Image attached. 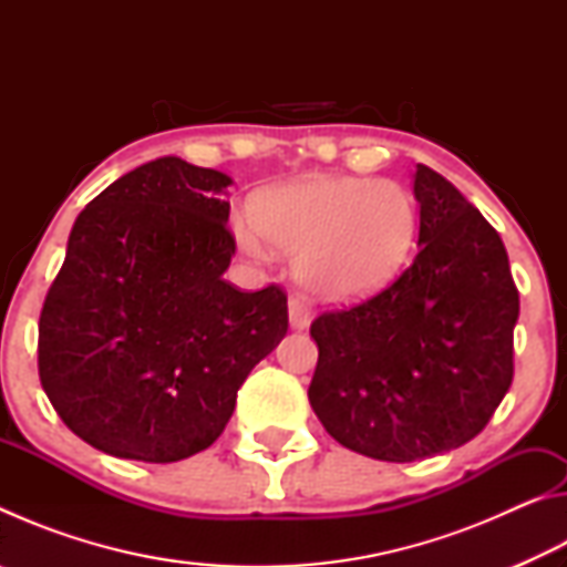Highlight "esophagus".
Listing matches in <instances>:
<instances>
[{
    "instance_id": "obj_1",
    "label": "esophagus",
    "mask_w": 567,
    "mask_h": 567,
    "mask_svg": "<svg viewBox=\"0 0 567 567\" xmlns=\"http://www.w3.org/2000/svg\"><path fill=\"white\" fill-rule=\"evenodd\" d=\"M287 312H290V328L292 330H307L312 322V307L305 300L302 295L290 297V305H287Z\"/></svg>"
}]
</instances>
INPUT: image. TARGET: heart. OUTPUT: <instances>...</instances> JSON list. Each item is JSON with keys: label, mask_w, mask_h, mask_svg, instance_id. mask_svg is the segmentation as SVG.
I'll return each mask as SVG.
<instances>
[{"label": "heart", "mask_w": 567, "mask_h": 567, "mask_svg": "<svg viewBox=\"0 0 567 567\" xmlns=\"http://www.w3.org/2000/svg\"><path fill=\"white\" fill-rule=\"evenodd\" d=\"M417 207L392 179L310 175L257 192L235 239L252 257L267 243L292 257L297 282L330 302L375 295L410 260Z\"/></svg>", "instance_id": "obj_1"}]
</instances>
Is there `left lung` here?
<instances>
[{"instance_id": "obj_1", "label": "left lung", "mask_w": 567, "mask_h": 567, "mask_svg": "<svg viewBox=\"0 0 567 567\" xmlns=\"http://www.w3.org/2000/svg\"><path fill=\"white\" fill-rule=\"evenodd\" d=\"M417 255L388 290L312 322L315 415L354 453L412 463L487 425L513 382L520 297L501 235L453 182L415 167Z\"/></svg>"}]
</instances>
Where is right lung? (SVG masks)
<instances>
[{"label": "right lung", "instance_id": "1", "mask_svg": "<svg viewBox=\"0 0 567 567\" xmlns=\"http://www.w3.org/2000/svg\"><path fill=\"white\" fill-rule=\"evenodd\" d=\"M233 177L159 157L74 219L40 318V380L102 453L177 463L223 435L237 390L287 332L280 287L225 282Z\"/></svg>", "mask_w": 567, "mask_h": 567}]
</instances>
